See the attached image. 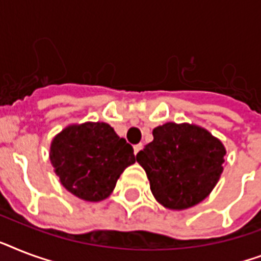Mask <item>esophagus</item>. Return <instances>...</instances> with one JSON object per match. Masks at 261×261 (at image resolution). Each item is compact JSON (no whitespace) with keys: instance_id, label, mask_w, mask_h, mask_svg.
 Instances as JSON below:
<instances>
[{"instance_id":"obj_1","label":"esophagus","mask_w":261,"mask_h":261,"mask_svg":"<svg viewBox=\"0 0 261 261\" xmlns=\"http://www.w3.org/2000/svg\"><path fill=\"white\" fill-rule=\"evenodd\" d=\"M141 149H142V143H138V145H135V146H134V153H135V154H137V153H138V151L141 150Z\"/></svg>"}]
</instances>
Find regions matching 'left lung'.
<instances>
[{"instance_id":"obj_1","label":"left lung","mask_w":261,"mask_h":261,"mask_svg":"<svg viewBox=\"0 0 261 261\" xmlns=\"http://www.w3.org/2000/svg\"><path fill=\"white\" fill-rule=\"evenodd\" d=\"M226 149L210 131L190 123L168 122L153 130V141L137 154L155 200L169 210H186L208 196L223 172Z\"/></svg>"}]
</instances>
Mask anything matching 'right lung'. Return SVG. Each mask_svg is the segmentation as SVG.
Segmentation results:
<instances>
[{
	"mask_svg": "<svg viewBox=\"0 0 261 261\" xmlns=\"http://www.w3.org/2000/svg\"><path fill=\"white\" fill-rule=\"evenodd\" d=\"M50 161L59 181L87 202L112 194L118 178L135 163L134 149L108 123L70 124L51 141Z\"/></svg>",
	"mask_w": 261,
	"mask_h": 261,
	"instance_id": "1",
	"label": "right lung"
}]
</instances>
